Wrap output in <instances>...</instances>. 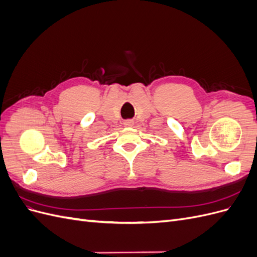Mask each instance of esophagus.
<instances>
[{"label":"esophagus","mask_w":257,"mask_h":257,"mask_svg":"<svg viewBox=\"0 0 257 257\" xmlns=\"http://www.w3.org/2000/svg\"><path fill=\"white\" fill-rule=\"evenodd\" d=\"M134 124V121L133 120H126V121H124V125L125 126H132Z\"/></svg>","instance_id":"esophagus-1"}]
</instances>
